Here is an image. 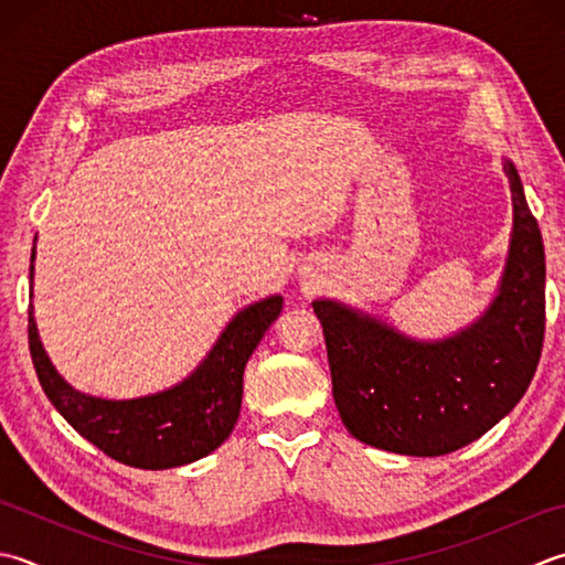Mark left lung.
<instances>
[{
    "instance_id": "1",
    "label": "left lung",
    "mask_w": 565,
    "mask_h": 565,
    "mask_svg": "<svg viewBox=\"0 0 565 565\" xmlns=\"http://www.w3.org/2000/svg\"><path fill=\"white\" fill-rule=\"evenodd\" d=\"M514 232L500 296L478 323L416 342L335 301H316L342 424L362 444L434 458L478 440L532 384L546 330L544 239L512 163Z\"/></svg>"
}]
</instances>
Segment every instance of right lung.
I'll return each mask as SVG.
<instances>
[{"mask_svg":"<svg viewBox=\"0 0 565 565\" xmlns=\"http://www.w3.org/2000/svg\"><path fill=\"white\" fill-rule=\"evenodd\" d=\"M29 279L33 281V252ZM281 296H269L232 318L207 360L169 392L131 402H107L75 392L53 370L29 303V350L49 402L77 434L117 462L141 470L179 468L213 452L235 428L242 374L262 335L281 313Z\"/></svg>","mask_w":565,"mask_h":565,"instance_id":"right-lung-1","label":"right lung"}]
</instances>
